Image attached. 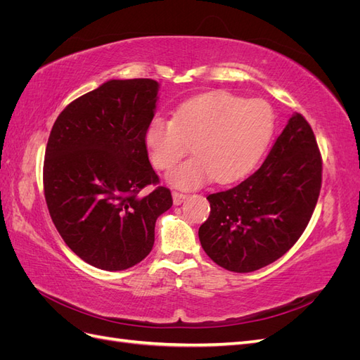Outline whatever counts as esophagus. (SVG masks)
<instances>
[{
	"label": "esophagus",
	"mask_w": 360,
	"mask_h": 360,
	"mask_svg": "<svg viewBox=\"0 0 360 360\" xmlns=\"http://www.w3.org/2000/svg\"><path fill=\"white\" fill-rule=\"evenodd\" d=\"M186 198H188L186 193L177 192V191L172 192V201H174V204H176V205H180L181 202H184V200H186Z\"/></svg>",
	"instance_id": "34e87169"
}]
</instances>
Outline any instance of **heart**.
I'll return each instance as SVG.
<instances>
[{"mask_svg":"<svg viewBox=\"0 0 360 360\" xmlns=\"http://www.w3.org/2000/svg\"><path fill=\"white\" fill-rule=\"evenodd\" d=\"M275 129V115L263 101L217 91L184 102L168 120L156 117L146 134L153 165L169 169L192 150L197 156L168 174L176 188L193 189L212 177L230 183L255 165Z\"/></svg>","mask_w":360,"mask_h":360,"instance_id":"heart-1","label":"heart"}]
</instances>
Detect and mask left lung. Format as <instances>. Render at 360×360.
I'll use <instances>...</instances> for the list:
<instances>
[{"label": "left lung", "mask_w": 360, "mask_h": 360, "mask_svg": "<svg viewBox=\"0 0 360 360\" xmlns=\"http://www.w3.org/2000/svg\"><path fill=\"white\" fill-rule=\"evenodd\" d=\"M321 169L317 139L296 112L252 176L207 197L210 214L198 231L205 254L236 274L281 258L311 219L321 189Z\"/></svg>", "instance_id": "obj_1"}]
</instances>
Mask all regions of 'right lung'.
<instances>
[{"label": "right lung", "instance_id": "1", "mask_svg": "<svg viewBox=\"0 0 360 360\" xmlns=\"http://www.w3.org/2000/svg\"><path fill=\"white\" fill-rule=\"evenodd\" d=\"M158 91L153 79L106 81L69 103L52 126L43 163L48 210L66 245L97 269L143 261L156 219L172 205L146 146ZM147 186L154 189L143 194Z\"/></svg>", "mask_w": 360, "mask_h": 360}]
</instances>
